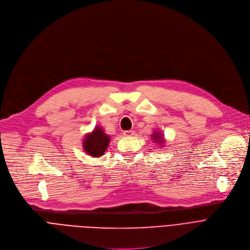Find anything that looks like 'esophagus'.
<instances>
[{
    "label": "esophagus",
    "instance_id": "1",
    "mask_svg": "<svg viewBox=\"0 0 250 250\" xmlns=\"http://www.w3.org/2000/svg\"><path fill=\"white\" fill-rule=\"evenodd\" d=\"M134 134H135V131H133V130L124 131V133H123V135H124L125 137H132Z\"/></svg>",
    "mask_w": 250,
    "mask_h": 250
}]
</instances>
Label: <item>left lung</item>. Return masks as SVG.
Returning a JSON list of instances; mask_svg holds the SVG:
<instances>
[{
  "label": "left lung",
  "mask_w": 250,
  "mask_h": 250,
  "mask_svg": "<svg viewBox=\"0 0 250 250\" xmlns=\"http://www.w3.org/2000/svg\"><path fill=\"white\" fill-rule=\"evenodd\" d=\"M152 140H154L158 145L160 146H164L165 145V139H164V135L162 132L160 131H155L152 135Z\"/></svg>",
  "instance_id": "left-lung-1"
}]
</instances>
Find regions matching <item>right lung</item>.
<instances>
[{
  "label": "right lung",
  "instance_id": "right-lung-1",
  "mask_svg": "<svg viewBox=\"0 0 250 250\" xmlns=\"http://www.w3.org/2000/svg\"><path fill=\"white\" fill-rule=\"evenodd\" d=\"M83 141L84 152L92 158H99L106 152L110 138L104 133L102 127L95 126L93 131L86 134Z\"/></svg>",
  "mask_w": 250,
  "mask_h": 250
}]
</instances>
